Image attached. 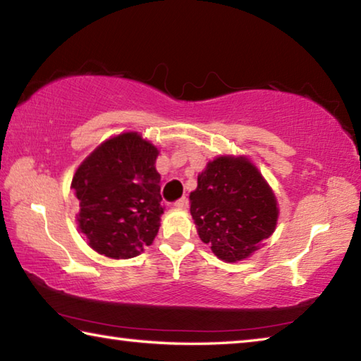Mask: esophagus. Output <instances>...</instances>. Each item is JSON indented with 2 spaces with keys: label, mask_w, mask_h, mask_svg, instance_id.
<instances>
[{
  "label": "esophagus",
  "mask_w": 361,
  "mask_h": 361,
  "mask_svg": "<svg viewBox=\"0 0 361 361\" xmlns=\"http://www.w3.org/2000/svg\"><path fill=\"white\" fill-rule=\"evenodd\" d=\"M176 209H180V210H185V209H188V205H189V200H188V197H181V199H178L176 200V202L173 204Z\"/></svg>",
  "instance_id": "1"
}]
</instances>
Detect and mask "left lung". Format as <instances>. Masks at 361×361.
Returning <instances> with one entry per match:
<instances>
[{
  "label": "left lung",
  "instance_id": "left-lung-1",
  "mask_svg": "<svg viewBox=\"0 0 361 361\" xmlns=\"http://www.w3.org/2000/svg\"><path fill=\"white\" fill-rule=\"evenodd\" d=\"M189 200L200 240L226 262L248 258L276 231V195L243 156H219L207 164Z\"/></svg>",
  "mask_w": 361,
  "mask_h": 361
}]
</instances>
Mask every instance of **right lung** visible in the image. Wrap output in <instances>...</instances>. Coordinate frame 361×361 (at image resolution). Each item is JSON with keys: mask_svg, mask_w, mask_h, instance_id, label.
<instances>
[{"mask_svg": "<svg viewBox=\"0 0 361 361\" xmlns=\"http://www.w3.org/2000/svg\"><path fill=\"white\" fill-rule=\"evenodd\" d=\"M157 148L137 132L103 142L71 181L79 229L89 247L113 259L140 255L154 240L164 213Z\"/></svg>", "mask_w": 361, "mask_h": 361, "instance_id": "add662e5", "label": "right lung"}]
</instances>
